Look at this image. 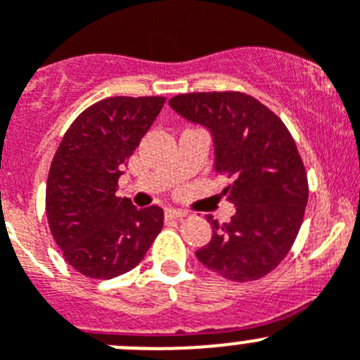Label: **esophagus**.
<instances>
[{
	"mask_svg": "<svg viewBox=\"0 0 360 360\" xmlns=\"http://www.w3.org/2000/svg\"><path fill=\"white\" fill-rule=\"evenodd\" d=\"M184 214H186V211L174 210V207H169V210L165 211V217H167V218H183Z\"/></svg>",
	"mask_w": 360,
	"mask_h": 360,
	"instance_id": "1",
	"label": "esophagus"
}]
</instances>
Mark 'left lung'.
<instances>
[{
    "label": "left lung",
    "mask_w": 360,
    "mask_h": 360,
    "mask_svg": "<svg viewBox=\"0 0 360 360\" xmlns=\"http://www.w3.org/2000/svg\"><path fill=\"white\" fill-rule=\"evenodd\" d=\"M169 106L210 131L213 169L233 177L221 195L236 213L224 224L207 214L213 234L197 259L231 281L261 278L286 257L307 206V176L295 140L274 112L247 94H181Z\"/></svg>",
    "instance_id": "1"
}]
</instances>
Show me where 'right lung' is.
Masks as SVG:
<instances>
[{
  "label": "right lung",
  "instance_id": "right-lung-1",
  "mask_svg": "<svg viewBox=\"0 0 360 360\" xmlns=\"http://www.w3.org/2000/svg\"><path fill=\"white\" fill-rule=\"evenodd\" d=\"M165 97H110L70 124L53 158L46 213L67 263L92 278L133 270L163 227L160 206L117 197V181Z\"/></svg>",
  "mask_w": 360,
  "mask_h": 360
}]
</instances>
